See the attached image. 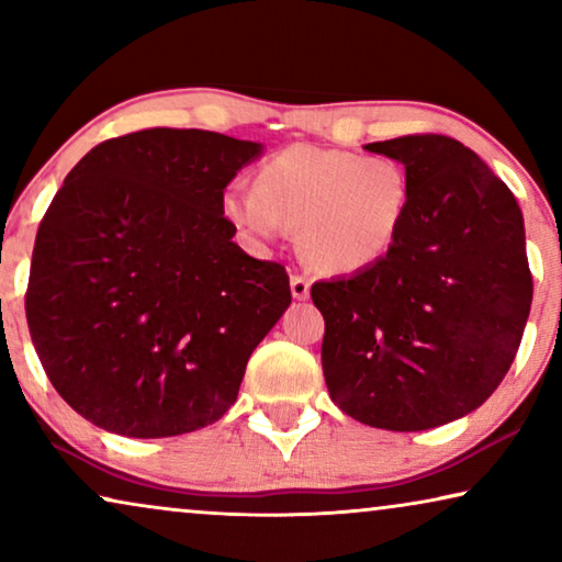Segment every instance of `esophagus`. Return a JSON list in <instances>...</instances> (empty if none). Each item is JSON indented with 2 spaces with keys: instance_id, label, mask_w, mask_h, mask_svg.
<instances>
[{
  "instance_id": "34e87169",
  "label": "esophagus",
  "mask_w": 562,
  "mask_h": 562,
  "mask_svg": "<svg viewBox=\"0 0 562 562\" xmlns=\"http://www.w3.org/2000/svg\"><path fill=\"white\" fill-rule=\"evenodd\" d=\"M289 283H291V294H294V299H299V302L310 299V279H306V276L291 273Z\"/></svg>"
}]
</instances>
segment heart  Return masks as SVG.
I'll list each match as a JSON object with an SVG mask.
<instances>
[{
	"mask_svg": "<svg viewBox=\"0 0 562 562\" xmlns=\"http://www.w3.org/2000/svg\"><path fill=\"white\" fill-rule=\"evenodd\" d=\"M414 199L398 158L291 145L258 166L256 187H229L222 214L250 240L296 227V250L322 273H358L402 237Z\"/></svg>",
	"mask_w": 562,
	"mask_h": 562,
	"instance_id": "heart-1",
	"label": "heart"
}]
</instances>
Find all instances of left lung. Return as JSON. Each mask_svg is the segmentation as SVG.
Masks as SVG:
<instances>
[{
  "label": "left lung",
  "mask_w": 562,
  "mask_h": 562,
  "mask_svg": "<svg viewBox=\"0 0 562 562\" xmlns=\"http://www.w3.org/2000/svg\"><path fill=\"white\" fill-rule=\"evenodd\" d=\"M366 148L402 160L414 199L386 258L312 286L322 371L352 419L417 432L479 409L512 368L532 304L525 220L509 187L448 135Z\"/></svg>",
  "instance_id": "left-lung-1"
}]
</instances>
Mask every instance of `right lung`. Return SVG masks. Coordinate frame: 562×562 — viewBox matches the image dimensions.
<instances>
[{
	"label": "right lung",
	"instance_id": "add662e5",
	"mask_svg": "<svg viewBox=\"0 0 562 562\" xmlns=\"http://www.w3.org/2000/svg\"><path fill=\"white\" fill-rule=\"evenodd\" d=\"M258 143L150 127L99 143L37 227L25 314L53 389L91 425L173 437L235 404L286 306V268L233 243L222 196Z\"/></svg>",
	"mask_w": 562,
	"mask_h": 562
}]
</instances>
